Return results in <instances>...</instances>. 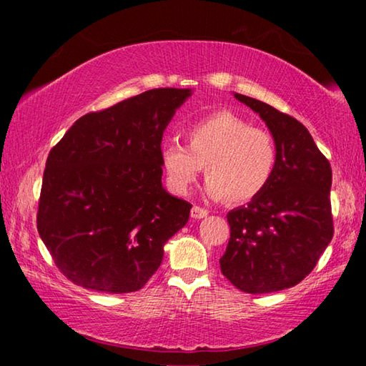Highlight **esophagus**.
Returning <instances> with one entry per match:
<instances>
[{"mask_svg": "<svg viewBox=\"0 0 366 366\" xmlns=\"http://www.w3.org/2000/svg\"><path fill=\"white\" fill-rule=\"evenodd\" d=\"M190 216L194 219H203V218H207L208 216V212L205 208H200V207H192V209H190Z\"/></svg>", "mask_w": 366, "mask_h": 366, "instance_id": "esophagus-1", "label": "esophagus"}]
</instances>
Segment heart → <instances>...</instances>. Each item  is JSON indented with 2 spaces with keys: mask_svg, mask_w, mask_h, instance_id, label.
Listing matches in <instances>:
<instances>
[{
  "mask_svg": "<svg viewBox=\"0 0 366 366\" xmlns=\"http://www.w3.org/2000/svg\"><path fill=\"white\" fill-rule=\"evenodd\" d=\"M187 147L169 140L161 147L168 187L185 195L205 166V192L214 200L245 203L269 184L276 168L271 135L231 111H219L185 129Z\"/></svg>",
  "mask_w": 366,
  "mask_h": 366,
  "instance_id": "heart-1",
  "label": "heart"
}]
</instances>
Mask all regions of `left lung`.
<instances>
[{
    "mask_svg": "<svg viewBox=\"0 0 366 366\" xmlns=\"http://www.w3.org/2000/svg\"><path fill=\"white\" fill-rule=\"evenodd\" d=\"M234 97L264 121L277 158L262 194L227 213L231 239L221 272L247 294L277 292L310 274L331 242V166L302 122L255 98Z\"/></svg>",
    "mask_w": 366,
    "mask_h": 366,
    "instance_id": "left-lung-1",
    "label": "left lung"
}]
</instances>
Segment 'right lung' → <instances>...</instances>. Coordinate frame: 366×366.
Segmentation results:
<instances>
[{"mask_svg":"<svg viewBox=\"0 0 366 366\" xmlns=\"http://www.w3.org/2000/svg\"><path fill=\"white\" fill-rule=\"evenodd\" d=\"M190 89H153L80 117L48 154L36 229L59 271L109 294L142 289L189 202L161 184V140Z\"/></svg>","mask_w":366,"mask_h":366,"instance_id":"1","label":"right lung"}]
</instances>
